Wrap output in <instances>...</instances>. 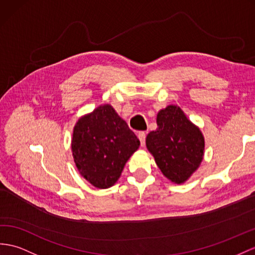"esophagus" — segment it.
Instances as JSON below:
<instances>
[{"label":"esophagus","instance_id":"obj_1","mask_svg":"<svg viewBox=\"0 0 255 255\" xmlns=\"http://www.w3.org/2000/svg\"><path fill=\"white\" fill-rule=\"evenodd\" d=\"M137 136H138V139L140 140V145L144 146V145H145V139H146V134H145V132H139Z\"/></svg>","mask_w":255,"mask_h":255}]
</instances>
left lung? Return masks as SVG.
I'll list each match as a JSON object with an SVG mask.
<instances>
[{
    "label": "left lung",
    "mask_w": 255,
    "mask_h": 255,
    "mask_svg": "<svg viewBox=\"0 0 255 255\" xmlns=\"http://www.w3.org/2000/svg\"><path fill=\"white\" fill-rule=\"evenodd\" d=\"M156 131L147 135L146 147L162 174L172 183L187 182L204 157V136L181 107L169 105L157 115Z\"/></svg>",
    "instance_id": "1"
}]
</instances>
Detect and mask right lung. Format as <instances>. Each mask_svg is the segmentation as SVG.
<instances>
[{
    "label": "right lung",
    "instance_id": "1",
    "mask_svg": "<svg viewBox=\"0 0 255 255\" xmlns=\"http://www.w3.org/2000/svg\"><path fill=\"white\" fill-rule=\"evenodd\" d=\"M139 145V139L110 104L79 118L71 138L74 164L81 176L98 189L118 182Z\"/></svg>",
    "mask_w": 255,
    "mask_h": 255
}]
</instances>
